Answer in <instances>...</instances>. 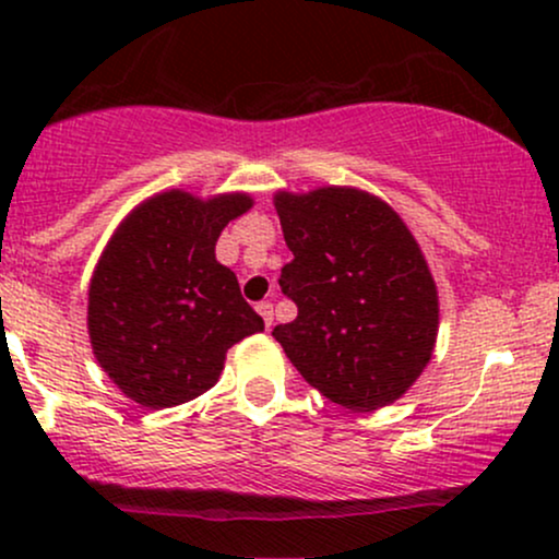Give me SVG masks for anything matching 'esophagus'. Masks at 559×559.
Instances as JSON below:
<instances>
[{"label": "esophagus", "mask_w": 559, "mask_h": 559, "mask_svg": "<svg viewBox=\"0 0 559 559\" xmlns=\"http://www.w3.org/2000/svg\"><path fill=\"white\" fill-rule=\"evenodd\" d=\"M258 312L262 316V320H265V329H273V305L271 301H260Z\"/></svg>", "instance_id": "34e87169"}]
</instances>
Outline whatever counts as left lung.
<instances>
[{
	"label": "left lung",
	"instance_id": "obj_1",
	"mask_svg": "<svg viewBox=\"0 0 559 559\" xmlns=\"http://www.w3.org/2000/svg\"><path fill=\"white\" fill-rule=\"evenodd\" d=\"M286 247L281 292L297 305L275 342L325 400L386 407L418 381L439 333V292L420 243L381 197L355 186L275 191Z\"/></svg>",
	"mask_w": 559,
	"mask_h": 559
}]
</instances>
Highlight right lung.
<instances>
[{
    "label": "right lung",
    "instance_id": "add662e5",
    "mask_svg": "<svg viewBox=\"0 0 559 559\" xmlns=\"http://www.w3.org/2000/svg\"><path fill=\"white\" fill-rule=\"evenodd\" d=\"M243 191L144 199L107 241L88 284V338L99 368L141 407H176L213 389L226 352L265 329L215 243L252 207Z\"/></svg>",
    "mask_w": 559,
    "mask_h": 559
}]
</instances>
